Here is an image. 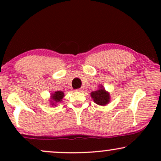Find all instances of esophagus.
I'll list each match as a JSON object with an SVG mask.
<instances>
[{
  "mask_svg": "<svg viewBox=\"0 0 161 161\" xmlns=\"http://www.w3.org/2000/svg\"><path fill=\"white\" fill-rule=\"evenodd\" d=\"M75 91H76V92H82L83 91V88H78V89H76V90H75Z\"/></svg>",
  "mask_w": 161,
  "mask_h": 161,
  "instance_id": "34e87169",
  "label": "esophagus"
}]
</instances>
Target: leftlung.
Segmentation results:
<instances>
[{
    "mask_svg": "<svg viewBox=\"0 0 161 161\" xmlns=\"http://www.w3.org/2000/svg\"><path fill=\"white\" fill-rule=\"evenodd\" d=\"M91 97L95 104L105 106L110 101V94L107 92L102 85H100L97 91L91 92Z\"/></svg>",
    "mask_w": 161,
    "mask_h": 161,
    "instance_id": "left-lung-1",
    "label": "left lung"
}]
</instances>
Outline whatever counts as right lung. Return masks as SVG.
Returning a JSON list of instances; mask_svg holds the SVG:
<instances>
[{
    "instance_id": "add662e5",
    "label": "right lung",
    "mask_w": 161,
    "mask_h": 161,
    "mask_svg": "<svg viewBox=\"0 0 161 161\" xmlns=\"http://www.w3.org/2000/svg\"><path fill=\"white\" fill-rule=\"evenodd\" d=\"M64 97V93L62 91L55 92L51 93V97H50V101H51V106H57V104L60 103L63 101Z\"/></svg>"
}]
</instances>
